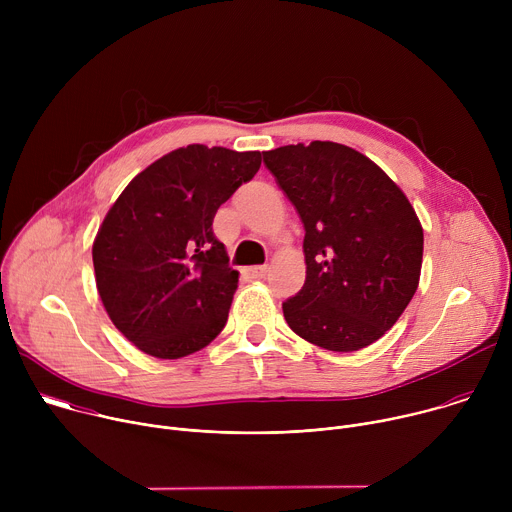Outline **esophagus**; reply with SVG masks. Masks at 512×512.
Listing matches in <instances>:
<instances>
[{
	"mask_svg": "<svg viewBox=\"0 0 512 512\" xmlns=\"http://www.w3.org/2000/svg\"><path fill=\"white\" fill-rule=\"evenodd\" d=\"M243 275H245L247 279H263V277L267 275V267H247V269L243 271Z\"/></svg>",
	"mask_w": 512,
	"mask_h": 512,
	"instance_id": "1",
	"label": "esophagus"
}]
</instances>
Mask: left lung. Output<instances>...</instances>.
Here are the masks:
<instances>
[{"mask_svg": "<svg viewBox=\"0 0 512 512\" xmlns=\"http://www.w3.org/2000/svg\"><path fill=\"white\" fill-rule=\"evenodd\" d=\"M304 223L306 283L283 302L287 326L334 352L377 342L411 302L423 229L403 190L364 154L334 141L263 152Z\"/></svg>", "mask_w": 512, "mask_h": 512, "instance_id": "left-lung-1", "label": "left lung"}]
</instances>
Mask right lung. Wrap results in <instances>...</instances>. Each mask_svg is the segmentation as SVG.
<instances>
[{"label":"right lung","mask_w":512,"mask_h":512,"mask_svg":"<svg viewBox=\"0 0 512 512\" xmlns=\"http://www.w3.org/2000/svg\"><path fill=\"white\" fill-rule=\"evenodd\" d=\"M261 166V152L192 143L139 172L93 243L95 281L115 328L141 352L182 358L227 324L239 271L214 214Z\"/></svg>","instance_id":"add662e5"}]
</instances>
